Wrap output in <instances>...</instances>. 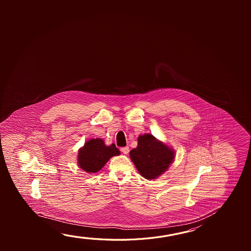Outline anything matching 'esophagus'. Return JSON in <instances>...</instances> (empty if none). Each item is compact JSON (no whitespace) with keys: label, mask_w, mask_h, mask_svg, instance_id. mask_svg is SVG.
<instances>
[{"label":"esophagus","mask_w":251,"mask_h":251,"mask_svg":"<svg viewBox=\"0 0 251 251\" xmlns=\"http://www.w3.org/2000/svg\"><path fill=\"white\" fill-rule=\"evenodd\" d=\"M121 151L123 152L124 154L125 155H127V153L129 152V148L126 146V147H123V148H121Z\"/></svg>","instance_id":"1"}]
</instances>
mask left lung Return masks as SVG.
Instances as JSON below:
<instances>
[{
  "instance_id": "8db88e82",
  "label": "left lung",
  "mask_w": 251,
  "mask_h": 251,
  "mask_svg": "<svg viewBox=\"0 0 251 251\" xmlns=\"http://www.w3.org/2000/svg\"><path fill=\"white\" fill-rule=\"evenodd\" d=\"M137 147L129 152L132 162L146 179H155L165 173L174 159V151L151 134L138 137Z\"/></svg>"
}]
</instances>
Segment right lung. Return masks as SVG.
Returning <instances> with one entry per match:
<instances>
[{
    "mask_svg": "<svg viewBox=\"0 0 251 251\" xmlns=\"http://www.w3.org/2000/svg\"><path fill=\"white\" fill-rule=\"evenodd\" d=\"M118 155L120 151L115 144L107 146L102 139L88 140L78 151V165L86 173H95L101 170L112 156Z\"/></svg>",
    "mask_w": 251,
    "mask_h": 251,
    "instance_id": "add662e5",
    "label": "right lung"
}]
</instances>
